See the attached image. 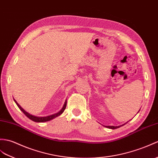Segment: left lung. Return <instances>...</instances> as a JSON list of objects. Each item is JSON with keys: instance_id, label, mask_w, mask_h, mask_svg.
<instances>
[{"instance_id": "1", "label": "left lung", "mask_w": 158, "mask_h": 158, "mask_svg": "<svg viewBox=\"0 0 158 158\" xmlns=\"http://www.w3.org/2000/svg\"><path fill=\"white\" fill-rule=\"evenodd\" d=\"M128 123V122H127ZM125 123V124H126ZM122 124V125H120V126H104L105 127H106V128H108V129H118V128H119V127H122V126H123V125H124V124Z\"/></svg>"}]
</instances>
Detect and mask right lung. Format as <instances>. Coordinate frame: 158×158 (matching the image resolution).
Returning a JSON list of instances; mask_svg holds the SVG:
<instances>
[{
	"label": "right lung",
	"instance_id": "add662e5",
	"mask_svg": "<svg viewBox=\"0 0 158 158\" xmlns=\"http://www.w3.org/2000/svg\"><path fill=\"white\" fill-rule=\"evenodd\" d=\"M13 100L15 101V102L17 106L19 107V108L23 112L24 114L28 118H29L30 120H31L32 121H34V122H36V123H44V122H48V121H50L51 120H52L55 118H56L57 116H60L61 114L64 111V110L66 108V106H67V100H65V102L64 104L63 105V107L62 108V109L60 110L57 112V113H55L54 114H52V115H49V116H34V115H32L31 114L28 113L27 112H26L25 110L21 107V106L17 103V101L15 100V99L13 98Z\"/></svg>",
	"mask_w": 158,
	"mask_h": 158
}]
</instances>
